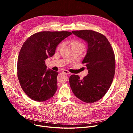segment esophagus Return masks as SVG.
Returning a JSON list of instances; mask_svg holds the SVG:
<instances>
[{
    "label": "esophagus",
    "mask_w": 133,
    "mask_h": 133,
    "mask_svg": "<svg viewBox=\"0 0 133 133\" xmlns=\"http://www.w3.org/2000/svg\"><path fill=\"white\" fill-rule=\"evenodd\" d=\"M63 72L64 73V74H67V75H69V74H70V72L69 71H68V70H64L63 71Z\"/></svg>",
    "instance_id": "esophagus-1"
}]
</instances>
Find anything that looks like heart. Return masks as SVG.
Instances as JSON below:
<instances>
[{
    "label": "heart",
    "instance_id": "1",
    "mask_svg": "<svg viewBox=\"0 0 133 133\" xmlns=\"http://www.w3.org/2000/svg\"><path fill=\"white\" fill-rule=\"evenodd\" d=\"M70 45L71 47V48H74V47H81L83 48V43L79 40L77 39H74L72 40L71 42H70ZM63 46V44H60L58 47V49L61 48Z\"/></svg>",
    "mask_w": 133,
    "mask_h": 133
}]
</instances>
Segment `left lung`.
Returning a JSON list of instances; mask_svg holds the SVG:
<instances>
[{"mask_svg":"<svg viewBox=\"0 0 133 133\" xmlns=\"http://www.w3.org/2000/svg\"><path fill=\"white\" fill-rule=\"evenodd\" d=\"M72 32L87 42L88 49L82 62L88 70L83 79L72 75L69 84L75 95L86 103L96 102L106 94L112 83L115 71V56L113 49L103 34L90 30Z\"/></svg>","mask_w":133,"mask_h":133,"instance_id":"1","label":"left lung"}]
</instances>
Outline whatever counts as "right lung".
Wrapping results in <instances>:
<instances>
[{"mask_svg": "<svg viewBox=\"0 0 133 133\" xmlns=\"http://www.w3.org/2000/svg\"><path fill=\"white\" fill-rule=\"evenodd\" d=\"M71 34L66 31H41L30 36L23 45L18 58L17 76L22 89L31 99L44 102L56 92L58 72L47 70L45 60Z\"/></svg>", "mask_w": 133, "mask_h": 133, "instance_id": "right-lung-1", "label": "right lung"}]
</instances>
